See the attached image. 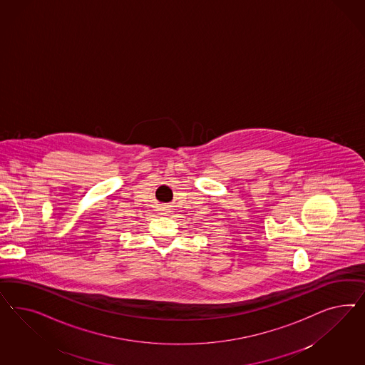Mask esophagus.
Masks as SVG:
<instances>
[{"instance_id": "34e87169", "label": "esophagus", "mask_w": 365, "mask_h": 365, "mask_svg": "<svg viewBox=\"0 0 365 365\" xmlns=\"http://www.w3.org/2000/svg\"><path fill=\"white\" fill-rule=\"evenodd\" d=\"M160 211H162V214H166V212H168V211H167L166 207H162V209H160Z\"/></svg>"}]
</instances>
